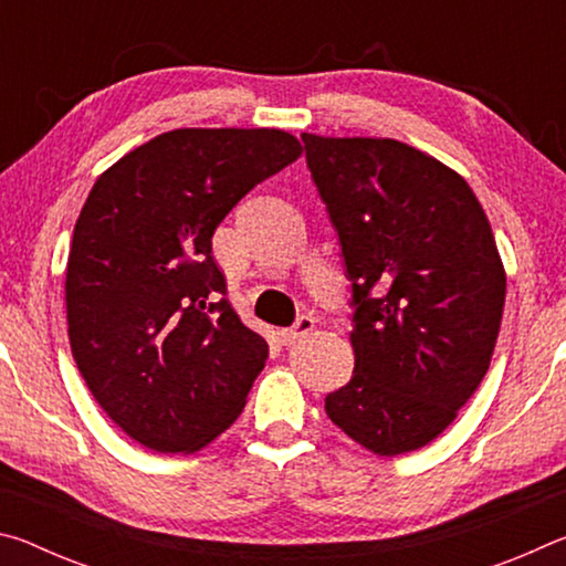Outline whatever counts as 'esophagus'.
Returning a JSON list of instances; mask_svg holds the SVG:
<instances>
[{"label": "esophagus", "mask_w": 566, "mask_h": 566, "mask_svg": "<svg viewBox=\"0 0 566 566\" xmlns=\"http://www.w3.org/2000/svg\"><path fill=\"white\" fill-rule=\"evenodd\" d=\"M312 329H314V319L310 317V314H302V317L296 319L292 327L280 332V339H282V344H296V342H302Z\"/></svg>", "instance_id": "34e87169"}]
</instances>
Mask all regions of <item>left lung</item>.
Listing matches in <instances>:
<instances>
[{
  "label": "left lung",
  "mask_w": 566,
  "mask_h": 566,
  "mask_svg": "<svg viewBox=\"0 0 566 566\" xmlns=\"http://www.w3.org/2000/svg\"><path fill=\"white\" fill-rule=\"evenodd\" d=\"M352 282L354 371L327 417L381 457L452 424L490 369L506 276L467 181L397 139L302 134Z\"/></svg>",
  "instance_id": "left-lung-1"
}]
</instances>
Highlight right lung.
Segmentation results:
<instances>
[{
  "instance_id": "obj_1",
  "label": "right lung",
  "mask_w": 566,
  "mask_h": 566,
  "mask_svg": "<svg viewBox=\"0 0 566 566\" xmlns=\"http://www.w3.org/2000/svg\"><path fill=\"white\" fill-rule=\"evenodd\" d=\"M300 155L282 129H175L94 181L66 262L70 344L99 407L147 449L197 452L242 415L270 347L224 296L212 237Z\"/></svg>"
}]
</instances>
